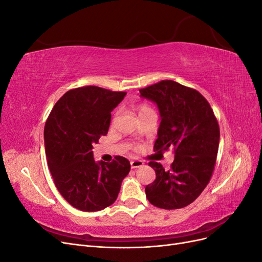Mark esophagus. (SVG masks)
Listing matches in <instances>:
<instances>
[{
  "label": "esophagus",
  "instance_id": "obj_1",
  "mask_svg": "<svg viewBox=\"0 0 262 262\" xmlns=\"http://www.w3.org/2000/svg\"><path fill=\"white\" fill-rule=\"evenodd\" d=\"M130 164H131V168H133V169L140 168V167H142V166L144 165V163H143V162H142V161H139V160L131 161V162H130Z\"/></svg>",
  "mask_w": 262,
  "mask_h": 262
}]
</instances>
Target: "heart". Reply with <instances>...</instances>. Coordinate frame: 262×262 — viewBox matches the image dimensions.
Segmentation results:
<instances>
[{"instance_id": "b5f03b06", "label": "heart", "mask_w": 262, "mask_h": 262, "mask_svg": "<svg viewBox=\"0 0 262 262\" xmlns=\"http://www.w3.org/2000/svg\"><path fill=\"white\" fill-rule=\"evenodd\" d=\"M150 110H152V109H150L149 106H147L145 104H142V105L139 106V115L146 113V112H150Z\"/></svg>"}]
</instances>
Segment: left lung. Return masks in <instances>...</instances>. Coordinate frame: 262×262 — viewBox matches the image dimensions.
Masks as SVG:
<instances>
[{"instance_id": "obj_1", "label": "left lung", "mask_w": 262, "mask_h": 262, "mask_svg": "<svg viewBox=\"0 0 262 262\" xmlns=\"http://www.w3.org/2000/svg\"><path fill=\"white\" fill-rule=\"evenodd\" d=\"M140 96L157 106L161 123L154 149H172L169 170L149 162L154 182L145 187L147 200L157 208H185L209 184L215 165L220 128L213 110L202 95L173 81H162L140 90Z\"/></svg>"}]
</instances>
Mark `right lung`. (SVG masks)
<instances>
[{
	"label": "right lung",
	"instance_id": "1",
	"mask_svg": "<svg viewBox=\"0 0 262 262\" xmlns=\"http://www.w3.org/2000/svg\"><path fill=\"white\" fill-rule=\"evenodd\" d=\"M126 93L86 86L67 92L54 105L45 125L48 167L59 192L77 210L95 212L112 205L130 162L94 160L93 144L106 136L112 112Z\"/></svg>",
	"mask_w": 262,
	"mask_h": 262
}]
</instances>
